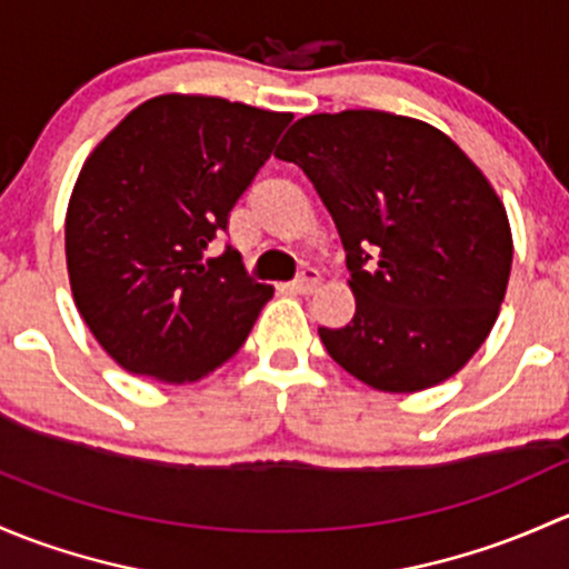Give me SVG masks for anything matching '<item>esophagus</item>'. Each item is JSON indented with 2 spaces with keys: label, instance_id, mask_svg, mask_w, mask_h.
I'll use <instances>...</instances> for the list:
<instances>
[{
  "label": "esophagus",
  "instance_id": "esophagus-1",
  "mask_svg": "<svg viewBox=\"0 0 569 569\" xmlns=\"http://www.w3.org/2000/svg\"><path fill=\"white\" fill-rule=\"evenodd\" d=\"M318 284H320V273L315 271V268H307V271H303L301 277L290 284V290L298 292V296H309V292L318 290Z\"/></svg>",
  "mask_w": 569,
  "mask_h": 569
}]
</instances>
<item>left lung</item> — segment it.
Returning <instances> with one entry per match:
<instances>
[{"label":"left lung","instance_id":"obj_1","mask_svg":"<svg viewBox=\"0 0 569 569\" xmlns=\"http://www.w3.org/2000/svg\"><path fill=\"white\" fill-rule=\"evenodd\" d=\"M273 156L312 180L348 254L356 315L320 328L328 356L389 395L460 372L512 268L507 210L482 169L430 122L378 109L301 117Z\"/></svg>","mask_w":569,"mask_h":569}]
</instances>
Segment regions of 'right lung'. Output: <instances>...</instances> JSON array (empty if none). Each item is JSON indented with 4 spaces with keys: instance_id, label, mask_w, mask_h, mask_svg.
I'll return each instance as SVG.
<instances>
[{
    "instance_id": "1",
    "label": "right lung",
    "mask_w": 569,
    "mask_h": 569,
    "mask_svg": "<svg viewBox=\"0 0 569 569\" xmlns=\"http://www.w3.org/2000/svg\"><path fill=\"white\" fill-rule=\"evenodd\" d=\"M290 120L167 92L128 111L87 156L66 213L68 279L122 370L194 383L241 350L273 287L251 282L236 251H204Z\"/></svg>"
}]
</instances>
